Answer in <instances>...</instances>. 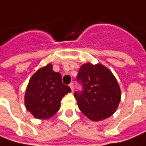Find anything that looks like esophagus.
I'll use <instances>...</instances> for the list:
<instances>
[{
    "label": "esophagus",
    "instance_id": "34e87169",
    "mask_svg": "<svg viewBox=\"0 0 146 146\" xmlns=\"http://www.w3.org/2000/svg\"><path fill=\"white\" fill-rule=\"evenodd\" d=\"M69 86H70V88L72 90V91H73V90H74V87H73V83L71 82L69 84Z\"/></svg>",
    "mask_w": 146,
    "mask_h": 146
}]
</instances>
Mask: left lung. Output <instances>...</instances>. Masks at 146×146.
I'll return each mask as SVG.
<instances>
[{
  "label": "left lung",
  "mask_w": 146,
  "mask_h": 146,
  "mask_svg": "<svg viewBox=\"0 0 146 146\" xmlns=\"http://www.w3.org/2000/svg\"><path fill=\"white\" fill-rule=\"evenodd\" d=\"M77 81L82 90L76 91L74 97L86 116L99 121L115 113L121 91L115 76L107 67L101 64H84L78 71Z\"/></svg>",
  "instance_id": "8db88e82"
}]
</instances>
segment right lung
<instances>
[{"instance_id":"add662e5","label":"right lung","mask_w":146,"mask_h":146,"mask_svg":"<svg viewBox=\"0 0 146 146\" xmlns=\"http://www.w3.org/2000/svg\"><path fill=\"white\" fill-rule=\"evenodd\" d=\"M69 92L71 89L62 83L60 73L54 72L52 64H48L30 79L25 94V105L35 118L47 119L59 111L61 99Z\"/></svg>"}]
</instances>
